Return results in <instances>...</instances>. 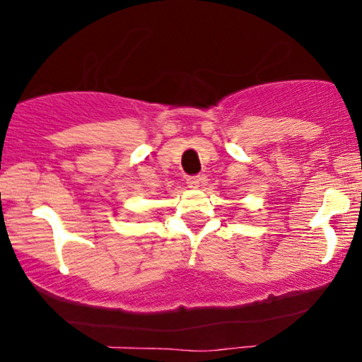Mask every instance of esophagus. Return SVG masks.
Wrapping results in <instances>:
<instances>
[{"label": "esophagus", "mask_w": 362, "mask_h": 362, "mask_svg": "<svg viewBox=\"0 0 362 362\" xmlns=\"http://www.w3.org/2000/svg\"><path fill=\"white\" fill-rule=\"evenodd\" d=\"M206 182V177L204 175H192V177H187V185L190 187V189H197V187H201L202 184Z\"/></svg>", "instance_id": "esophagus-1"}]
</instances>
